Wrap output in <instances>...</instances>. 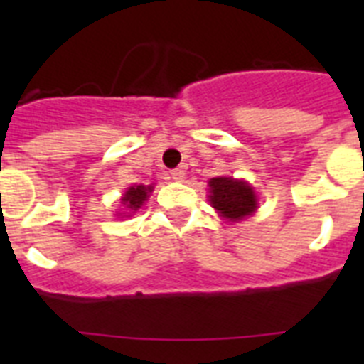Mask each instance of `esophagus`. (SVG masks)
<instances>
[{
  "label": "esophagus",
  "mask_w": 364,
  "mask_h": 364,
  "mask_svg": "<svg viewBox=\"0 0 364 364\" xmlns=\"http://www.w3.org/2000/svg\"><path fill=\"white\" fill-rule=\"evenodd\" d=\"M169 175H171L173 180L180 182V180H184L186 171H184V169H171V171H169Z\"/></svg>",
  "instance_id": "34e87169"
}]
</instances>
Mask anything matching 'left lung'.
<instances>
[{"label":"left lung","mask_w":364,"mask_h":364,"mask_svg":"<svg viewBox=\"0 0 364 364\" xmlns=\"http://www.w3.org/2000/svg\"><path fill=\"white\" fill-rule=\"evenodd\" d=\"M210 189L213 208L230 220H240L255 211L257 197L246 182L220 176L210 180Z\"/></svg>","instance_id":"8db88e82"}]
</instances>
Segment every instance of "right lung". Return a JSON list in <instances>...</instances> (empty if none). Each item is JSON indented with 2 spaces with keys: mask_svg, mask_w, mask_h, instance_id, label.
<instances>
[{
  "mask_svg": "<svg viewBox=\"0 0 364 364\" xmlns=\"http://www.w3.org/2000/svg\"><path fill=\"white\" fill-rule=\"evenodd\" d=\"M151 191H153V186H133V188H129L125 191L122 202H124L125 208L136 211L147 198V193Z\"/></svg>",
  "mask_w": 364,
  "mask_h": 364,
  "instance_id": "obj_1",
  "label": "right lung"
}]
</instances>
